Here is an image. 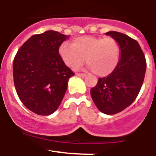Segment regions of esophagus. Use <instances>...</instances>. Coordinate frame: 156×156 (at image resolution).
<instances>
[{"label": "esophagus", "mask_w": 156, "mask_h": 156, "mask_svg": "<svg viewBox=\"0 0 156 156\" xmlns=\"http://www.w3.org/2000/svg\"><path fill=\"white\" fill-rule=\"evenodd\" d=\"M76 75H78V76L81 77V78H85V77L87 76L86 74H83V73H76Z\"/></svg>", "instance_id": "esophagus-1"}]
</instances>
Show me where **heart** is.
<instances>
[{
    "label": "heart",
    "instance_id": "b5f03b06",
    "mask_svg": "<svg viewBox=\"0 0 156 156\" xmlns=\"http://www.w3.org/2000/svg\"><path fill=\"white\" fill-rule=\"evenodd\" d=\"M59 55L66 65L71 68L86 63L94 74L103 77L110 75L116 68L120 58V47L112 37L81 36L73 40L72 45L63 43Z\"/></svg>",
    "mask_w": 156,
    "mask_h": 156
}]
</instances>
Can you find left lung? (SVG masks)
Returning <instances> with one entry per match:
<instances>
[{
	"mask_svg": "<svg viewBox=\"0 0 156 156\" xmlns=\"http://www.w3.org/2000/svg\"><path fill=\"white\" fill-rule=\"evenodd\" d=\"M119 43L120 59L114 71L99 78L91 89L94 103L102 113L116 114L130 106L138 95L146 71V60L137 41L123 33H106Z\"/></svg>",
	"mask_w": 156,
	"mask_h": 156,
	"instance_id": "1",
	"label": "left lung"
}]
</instances>
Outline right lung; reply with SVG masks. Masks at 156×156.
Listing matches in <instances>:
<instances>
[{"mask_svg":"<svg viewBox=\"0 0 156 156\" xmlns=\"http://www.w3.org/2000/svg\"><path fill=\"white\" fill-rule=\"evenodd\" d=\"M69 36L50 30L31 36L17 52L13 78L19 99L38 115L54 113L75 73L59 55V47Z\"/></svg>","mask_w":156,"mask_h":156,"instance_id":"1","label":"right lung"}]
</instances>
